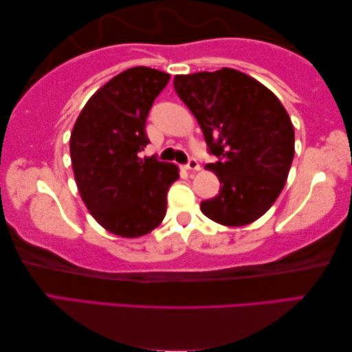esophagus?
<instances>
[{
  "label": "esophagus",
  "mask_w": 352,
  "mask_h": 352,
  "mask_svg": "<svg viewBox=\"0 0 352 352\" xmlns=\"http://www.w3.org/2000/svg\"><path fill=\"white\" fill-rule=\"evenodd\" d=\"M186 168H187L188 171H198V170H199V164H198V160H197V159H193V157H190V159H188V162L186 164Z\"/></svg>",
  "instance_id": "esophagus-1"
}]
</instances>
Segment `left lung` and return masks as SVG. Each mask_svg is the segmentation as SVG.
Returning a JSON list of instances; mask_svg holds the SVG:
<instances>
[{"label": "left lung", "mask_w": 352, "mask_h": 352, "mask_svg": "<svg viewBox=\"0 0 352 352\" xmlns=\"http://www.w3.org/2000/svg\"><path fill=\"white\" fill-rule=\"evenodd\" d=\"M175 90L203 129L221 187L201 203L224 226L256 221L278 199L295 155V131L273 91L248 74L221 68L175 76Z\"/></svg>", "instance_id": "8db88e82"}]
</instances>
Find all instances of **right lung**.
<instances>
[{
	"label": "right lung",
	"mask_w": 352,
	"mask_h": 352,
	"mask_svg": "<svg viewBox=\"0 0 352 352\" xmlns=\"http://www.w3.org/2000/svg\"><path fill=\"white\" fill-rule=\"evenodd\" d=\"M170 74L129 68L90 98L74 123L72 165L82 201L95 220L120 237L151 232L166 214V193L179 179L176 165L140 159L155 98Z\"/></svg>",
	"instance_id": "right-lung-1"
}]
</instances>
